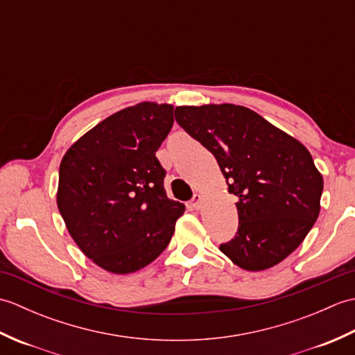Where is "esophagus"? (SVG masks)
<instances>
[{"mask_svg": "<svg viewBox=\"0 0 355 355\" xmlns=\"http://www.w3.org/2000/svg\"><path fill=\"white\" fill-rule=\"evenodd\" d=\"M201 202H202V197L200 193H195L192 200H191V207L192 209H200L201 207Z\"/></svg>", "mask_w": 355, "mask_h": 355, "instance_id": "1", "label": "esophagus"}]
</instances>
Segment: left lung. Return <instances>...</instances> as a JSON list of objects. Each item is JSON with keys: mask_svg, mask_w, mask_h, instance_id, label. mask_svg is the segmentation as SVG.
Instances as JSON below:
<instances>
[{"mask_svg": "<svg viewBox=\"0 0 355 355\" xmlns=\"http://www.w3.org/2000/svg\"><path fill=\"white\" fill-rule=\"evenodd\" d=\"M175 120L215 155L238 197V232L220 250L248 271L273 267L296 250L318 220L323 191L302 143L232 103L177 107Z\"/></svg>", "mask_w": 355, "mask_h": 355, "instance_id": "obj_1", "label": "left lung"}]
</instances>
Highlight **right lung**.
Listing matches in <instances>:
<instances>
[{"instance_id":"1","label":"right lung","mask_w":355,"mask_h":355,"mask_svg":"<svg viewBox=\"0 0 355 355\" xmlns=\"http://www.w3.org/2000/svg\"><path fill=\"white\" fill-rule=\"evenodd\" d=\"M172 105L141 102L105 119L67 150L58 209L82 252L116 275L153 262L184 205L169 200L155 157L173 125Z\"/></svg>"}]
</instances>
